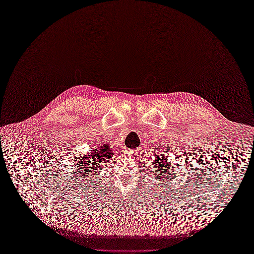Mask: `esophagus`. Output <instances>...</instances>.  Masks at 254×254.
Wrapping results in <instances>:
<instances>
[{
    "mask_svg": "<svg viewBox=\"0 0 254 254\" xmlns=\"http://www.w3.org/2000/svg\"><path fill=\"white\" fill-rule=\"evenodd\" d=\"M138 153V150L137 149H134V150H132V149H129L128 151H127V154H128V156L129 157H133L134 155H136Z\"/></svg>",
    "mask_w": 254,
    "mask_h": 254,
    "instance_id": "1",
    "label": "esophagus"
}]
</instances>
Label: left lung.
<instances>
[{
	"label": "left lung",
	"mask_w": 254,
	"mask_h": 254,
	"mask_svg": "<svg viewBox=\"0 0 254 254\" xmlns=\"http://www.w3.org/2000/svg\"><path fill=\"white\" fill-rule=\"evenodd\" d=\"M167 157V156H166ZM164 156V154L156 155L155 160L153 161L154 167H156L155 169V177L158 178L159 180H163V181H172L173 179H175V177H177L175 175V172L172 171L173 170V166L171 168L170 166V162H167V158ZM168 184V183H167ZM166 184V185H167Z\"/></svg>",
	"instance_id": "1"
}]
</instances>
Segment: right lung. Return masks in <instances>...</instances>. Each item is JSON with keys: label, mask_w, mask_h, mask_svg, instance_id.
Returning a JSON list of instances; mask_svg holds the SVG:
<instances>
[{"label": "right lung", "mask_w": 254, "mask_h": 254, "mask_svg": "<svg viewBox=\"0 0 254 254\" xmlns=\"http://www.w3.org/2000/svg\"><path fill=\"white\" fill-rule=\"evenodd\" d=\"M114 155L112 148L108 144H103L88 152L82 157H78L77 172L80 173L79 177L85 178L95 174L103 164L109 161Z\"/></svg>", "instance_id": "right-lung-1"}]
</instances>
